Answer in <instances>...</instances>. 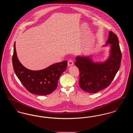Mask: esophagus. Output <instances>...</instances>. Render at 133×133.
<instances>
[{
  "instance_id": "34e87169",
  "label": "esophagus",
  "mask_w": 133,
  "mask_h": 133,
  "mask_svg": "<svg viewBox=\"0 0 133 133\" xmlns=\"http://www.w3.org/2000/svg\"><path fill=\"white\" fill-rule=\"evenodd\" d=\"M73 64H74V63H73V61L72 60H69L68 61V66H71L73 65Z\"/></svg>"
}]
</instances>
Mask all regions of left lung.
Returning <instances> with one entry per match:
<instances>
[{
    "mask_svg": "<svg viewBox=\"0 0 133 133\" xmlns=\"http://www.w3.org/2000/svg\"><path fill=\"white\" fill-rule=\"evenodd\" d=\"M110 46V56L103 62H95L91 56L76 58L75 65L80 72L79 85L84 91L95 93L110 85L120 67L122 53L117 35L109 32L106 45Z\"/></svg>",
    "mask_w": 133,
    "mask_h": 133,
    "instance_id": "obj_1",
    "label": "left lung"
}]
</instances>
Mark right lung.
Returning a JSON list of instances; mask_svg holds the SVG:
<instances>
[{"mask_svg": "<svg viewBox=\"0 0 133 133\" xmlns=\"http://www.w3.org/2000/svg\"><path fill=\"white\" fill-rule=\"evenodd\" d=\"M12 60L15 74L24 87L31 93L38 95L50 94L56 89L59 78L66 69L68 63L67 61H64L40 70L28 69L18 59L15 42Z\"/></svg>", "mask_w": 133, "mask_h": 133, "instance_id": "right-lung-1", "label": "right lung"}]
</instances>
